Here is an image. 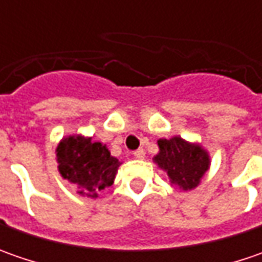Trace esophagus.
Listing matches in <instances>:
<instances>
[{
    "label": "esophagus",
    "instance_id": "1",
    "mask_svg": "<svg viewBox=\"0 0 262 262\" xmlns=\"http://www.w3.org/2000/svg\"><path fill=\"white\" fill-rule=\"evenodd\" d=\"M134 157L141 160V159H144V157H146V151H144L143 148H138V150H136V151H134Z\"/></svg>",
    "mask_w": 262,
    "mask_h": 262
}]
</instances>
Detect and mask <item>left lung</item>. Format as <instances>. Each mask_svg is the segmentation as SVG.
<instances>
[{
    "label": "left lung",
    "instance_id": "8db88e82",
    "mask_svg": "<svg viewBox=\"0 0 262 262\" xmlns=\"http://www.w3.org/2000/svg\"><path fill=\"white\" fill-rule=\"evenodd\" d=\"M159 153L153 162L166 172L169 184L179 191H191L201 184L211 159L208 150L196 141H188L182 137L157 140Z\"/></svg>",
    "mask_w": 262,
    "mask_h": 262
}]
</instances>
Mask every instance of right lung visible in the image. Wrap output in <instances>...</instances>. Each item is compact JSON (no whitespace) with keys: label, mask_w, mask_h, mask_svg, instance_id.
<instances>
[{"label":"right lung","mask_w":262,"mask_h":262,"mask_svg":"<svg viewBox=\"0 0 262 262\" xmlns=\"http://www.w3.org/2000/svg\"><path fill=\"white\" fill-rule=\"evenodd\" d=\"M55 155L59 175L76 186L78 195L93 200L114 184L118 167L122 165L106 144L83 134L62 137Z\"/></svg>","instance_id":"right-lung-1"}]
</instances>
